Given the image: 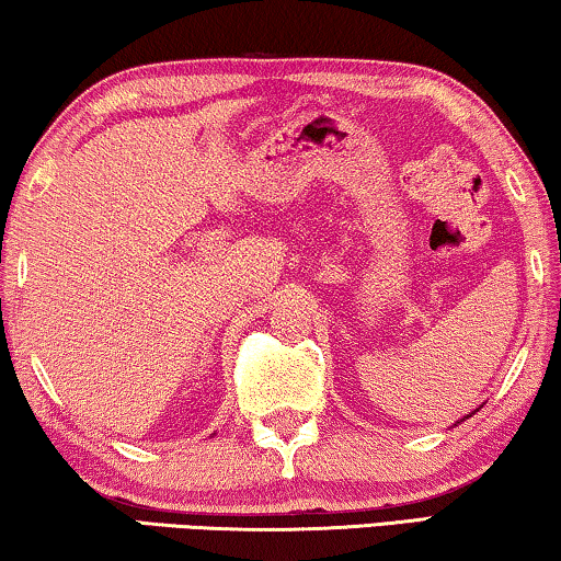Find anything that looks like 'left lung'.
<instances>
[{"label": "left lung", "instance_id": "8db88e82", "mask_svg": "<svg viewBox=\"0 0 561 561\" xmlns=\"http://www.w3.org/2000/svg\"><path fill=\"white\" fill-rule=\"evenodd\" d=\"M470 415H473V412H470Z\"/></svg>", "mask_w": 561, "mask_h": 561}]
</instances>
